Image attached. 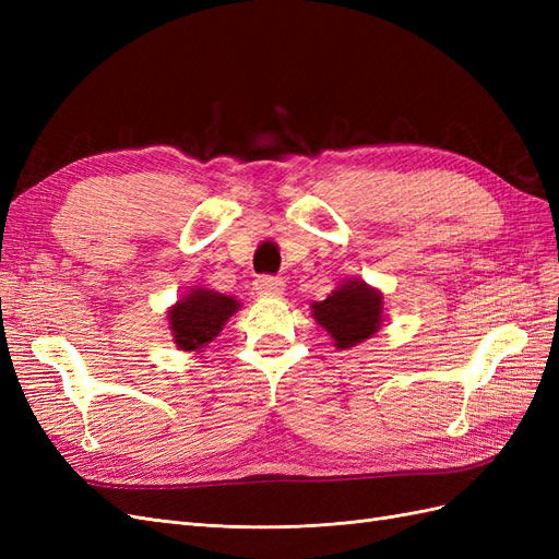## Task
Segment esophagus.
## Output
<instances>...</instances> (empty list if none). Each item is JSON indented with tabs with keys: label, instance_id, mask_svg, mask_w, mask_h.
Wrapping results in <instances>:
<instances>
[{
	"label": "esophagus",
	"instance_id": "obj_1",
	"mask_svg": "<svg viewBox=\"0 0 559 559\" xmlns=\"http://www.w3.org/2000/svg\"><path fill=\"white\" fill-rule=\"evenodd\" d=\"M253 289H257V294H265V296H280L284 294L286 284L282 277H273V275H263V277H257V282H253Z\"/></svg>",
	"mask_w": 559,
	"mask_h": 559
}]
</instances>
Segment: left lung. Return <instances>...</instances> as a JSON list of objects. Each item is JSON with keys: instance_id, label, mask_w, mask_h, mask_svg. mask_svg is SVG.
<instances>
[{"instance_id": "obj_1", "label": "left lung", "mask_w": 559, "mask_h": 559, "mask_svg": "<svg viewBox=\"0 0 559 559\" xmlns=\"http://www.w3.org/2000/svg\"><path fill=\"white\" fill-rule=\"evenodd\" d=\"M312 317L326 329L335 347L349 349L378 333L382 294L364 280H347L326 300L312 302Z\"/></svg>"}]
</instances>
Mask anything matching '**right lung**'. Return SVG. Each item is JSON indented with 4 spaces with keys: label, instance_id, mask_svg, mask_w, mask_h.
Wrapping results in <instances>:
<instances>
[{
    "label": "right lung",
    "instance_id": "1",
    "mask_svg": "<svg viewBox=\"0 0 559 559\" xmlns=\"http://www.w3.org/2000/svg\"><path fill=\"white\" fill-rule=\"evenodd\" d=\"M240 310V302L212 289H193L167 310L175 343L183 352H202L222 333L233 312Z\"/></svg>",
    "mask_w": 559,
    "mask_h": 559
}]
</instances>
